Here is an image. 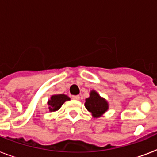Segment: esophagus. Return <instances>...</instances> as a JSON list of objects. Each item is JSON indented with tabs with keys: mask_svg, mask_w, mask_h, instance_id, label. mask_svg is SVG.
Wrapping results in <instances>:
<instances>
[{
	"mask_svg": "<svg viewBox=\"0 0 157 157\" xmlns=\"http://www.w3.org/2000/svg\"><path fill=\"white\" fill-rule=\"evenodd\" d=\"M72 98L75 99V100H79L80 99V96L79 95H73L72 96Z\"/></svg>",
	"mask_w": 157,
	"mask_h": 157,
	"instance_id": "obj_1",
	"label": "esophagus"
}]
</instances>
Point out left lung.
<instances>
[{
	"label": "left lung",
	"mask_w": 157,
	"mask_h": 157,
	"mask_svg": "<svg viewBox=\"0 0 157 157\" xmlns=\"http://www.w3.org/2000/svg\"><path fill=\"white\" fill-rule=\"evenodd\" d=\"M85 107L94 117H100L108 109V103L95 90L90 91V97L86 99Z\"/></svg>",
	"instance_id": "8db88e82"
}]
</instances>
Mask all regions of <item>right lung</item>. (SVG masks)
Masks as SVG:
<instances>
[{
	"mask_svg": "<svg viewBox=\"0 0 157 157\" xmlns=\"http://www.w3.org/2000/svg\"><path fill=\"white\" fill-rule=\"evenodd\" d=\"M70 100L68 96L65 94H54L51 96L50 99L48 101V108L50 112H55L61 107L66 101Z\"/></svg>",
	"mask_w": 157,
	"mask_h": 157,
	"instance_id": "add662e5",
	"label": "right lung"
}]
</instances>
